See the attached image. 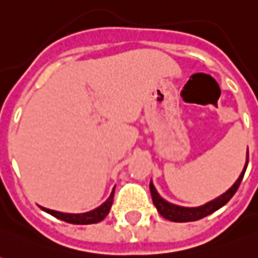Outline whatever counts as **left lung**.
Masks as SVG:
<instances>
[{"instance_id":"8db88e82","label":"left lung","mask_w":258,"mask_h":258,"mask_svg":"<svg viewBox=\"0 0 258 258\" xmlns=\"http://www.w3.org/2000/svg\"><path fill=\"white\" fill-rule=\"evenodd\" d=\"M248 164V150H247V160H245V165L243 168V171L240 174V177L237 178V181L221 196H218L217 199L209 201L206 204H203L200 207H182V206H177L173 203H168L164 200L158 192H157L156 187L153 181H150V191H151V197H153V203L156 206V209L158 210V213L167 220L170 221H175V223H187V221H196L200 220L203 217H207L211 213L217 211L218 209H221L223 206H226L228 201L231 200V197L235 194V191L238 190L240 182L243 180L245 173V168Z\"/></svg>"}]
</instances>
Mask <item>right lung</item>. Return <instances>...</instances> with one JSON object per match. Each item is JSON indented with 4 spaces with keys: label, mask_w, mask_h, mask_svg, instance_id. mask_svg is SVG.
<instances>
[{
    "label": "right lung",
    "mask_w": 258,
    "mask_h": 258,
    "mask_svg": "<svg viewBox=\"0 0 258 258\" xmlns=\"http://www.w3.org/2000/svg\"><path fill=\"white\" fill-rule=\"evenodd\" d=\"M114 188H115V187H114ZM114 188H112L110 197L104 201L100 207L91 210V211H87V213L73 214V213H61V211L44 209V207H41V209L44 210L45 213L51 214V216L59 218V220H62V221L71 223V224H94V223H100V221L107 217V214L110 213V209H111L112 206V199H114Z\"/></svg>",
    "instance_id": "1"
}]
</instances>
